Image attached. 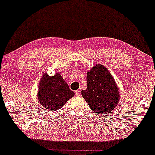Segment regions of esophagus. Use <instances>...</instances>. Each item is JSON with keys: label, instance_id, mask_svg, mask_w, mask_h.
<instances>
[{"label": "esophagus", "instance_id": "esophagus-1", "mask_svg": "<svg viewBox=\"0 0 155 155\" xmlns=\"http://www.w3.org/2000/svg\"><path fill=\"white\" fill-rule=\"evenodd\" d=\"M75 94L76 96H80V90H76L75 91Z\"/></svg>", "mask_w": 155, "mask_h": 155}]
</instances>
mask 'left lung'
Instances as JSON below:
<instances>
[{
    "label": "left lung",
    "instance_id": "8db88e82",
    "mask_svg": "<svg viewBox=\"0 0 155 155\" xmlns=\"http://www.w3.org/2000/svg\"><path fill=\"white\" fill-rule=\"evenodd\" d=\"M87 88L82 95L92 110L101 115L112 111L119 102L120 95L113 76L107 68L96 64L87 73Z\"/></svg>",
    "mask_w": 155,
    "mask_h": 155
}]
</instances>
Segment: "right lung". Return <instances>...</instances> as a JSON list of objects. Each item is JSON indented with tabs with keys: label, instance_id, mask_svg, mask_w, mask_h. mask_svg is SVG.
Here are the masks:
<instances>
[{
	"label": "right lung",
	"instance_id": "obj_1",
	"mask_svg": "<svg viewBox=\"0 0 155 155\" xmlns=\"http://www.w3.org/2000/svg\"><path fill=\"white\" fill-rule=\"evenodd\" d=\"M74 95V92L70 89L59 73L53 76L44 74L40 81L38 99L50 111L61 108Z\"/></svg>",
	"mask_w": 155,
	"mask_h": 155
}]
</instances>
